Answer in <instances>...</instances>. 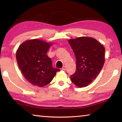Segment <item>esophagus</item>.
I'll return each instance as SVG.
<instances>
[{"label": "esophagus", "mask_w": 122, "mask_h": 122, "mask_svg": "<svg viewBox=\"0 0 122 122\" xmlns=\"http://www.w3.org/2000/svg\"><path fill=\"white\" fill-rule=\"evenodd\" d=\"M62 69L63 71H65V70L66 69V66H64L63 67H62Z\"/></svg>", "instance_id": "esophagus-1"}]
</instances>
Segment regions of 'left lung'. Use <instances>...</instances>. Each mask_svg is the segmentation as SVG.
Returning <instances> with one entry per match:
<instances>
[{"label":"left lung","instance_id":"1","mask_svg":"<svg viewBox=\"0 0 122 122\" xmlns=\"http://www.w3.org/2000/svg\"><path fill=\"white\" fill-rule=\"evenodd\" d=\"M75 54L76 71L71 76L78 87H85L95 79L104 63L105 48L92 37L81 36L68 40Z\"/></svg>","mask_w":122,"mask_h":122}]
</instances>
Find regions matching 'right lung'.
<instances>
[{"instance_id": "right-lung-1", "label": "right lung", "mask_w": 122, "mask_h": 122, "mask_svg": "<svg viewBox=\"0 0 122 122\" xmlns=\"http://www.w3.org/2000/svg\"><path fill=\"white\" fill-rule=\"evenodd\" d=\"M53 44L40 39H31L22 42L16 51V61L21 73L33 85L46 86L59 71L53 68L51 59L46 55Z\"/></svg>"}]
</instances>
